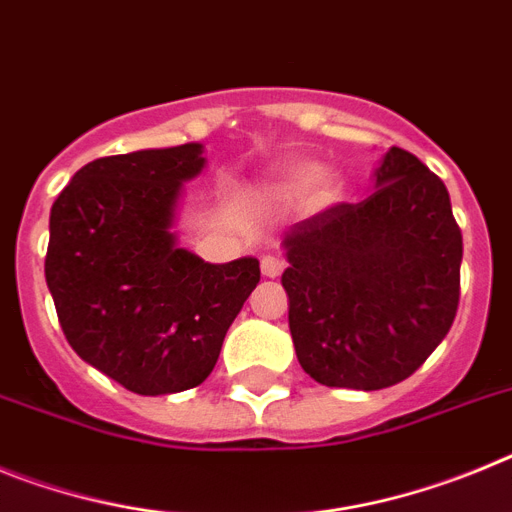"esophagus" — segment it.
<instances>
[{
  "label": "esophagus",
  "mask_w": 512,
  "mask_h": 512,
  "mask_svg": "<svg viewBox=\"0 0 512 512\" xmlns=\"http://www.w3.org/2000/svg\"><path fill=\"white\" fill-rule=\"evenodd\" d=\"M261 271H264V277L277 279L284 271V261L277 259V256H264V259H261Z\"/></svg>",
  "instance_id": "obj_1"
}]
</instances>
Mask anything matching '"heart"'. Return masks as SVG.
<instances>
[{
	"label": "heart",
	"mask_w": 512,
	"mask_h": 512,
	"mask_svg": "<svg viewBox=\"0 0 512 512\" xmlns=\"http://www.w3.org/2000/svg\"><path fill=\"white\" fill-rule=\"evenodd\" d=\"M274 202H295L305 210H325L336 205L343 194V179L330 169H318L312 161H289L269 176L264 187Z\"/></svg>",
	"instance_id": "heart-1"
}]
</instances>
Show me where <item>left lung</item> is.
<instances>
[{"label": "left lung", "mask_w": 512, "mask_h": 512, "mask_svg": "<svg viewBox=\"0 0 512 512\" xmlns=\"http://www.w3.org/2000/svg\"><path fill=\"white\" fill-rule=\"evenodd\" d=\"M374 192L284 233L289 330L315 382L384 390L420 369L459 307L461 230L446 184L392 146Z\"/></svg>", "instance_id": "left-lung-1"}]
</instances>
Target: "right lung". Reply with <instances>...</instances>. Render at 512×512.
<instances>
[{
    "mask_svg": "<svg viewBox=\"0 0 512 512\" xmlns=\"http://www.w3.org/2000/svg\"><path fill=\"white\" fill-rule=\"evenodd\" d=\"M200 143L104 156L51 207L45 282L81 359L135 395L205 382L261 279L259 259L207 264L171 230Z\"/></svg>",
    "mask_w": 512,
    "mask_h": 512,
    "instance_id": "add662e5",
    "label": "right lung"
}]
</instances>
